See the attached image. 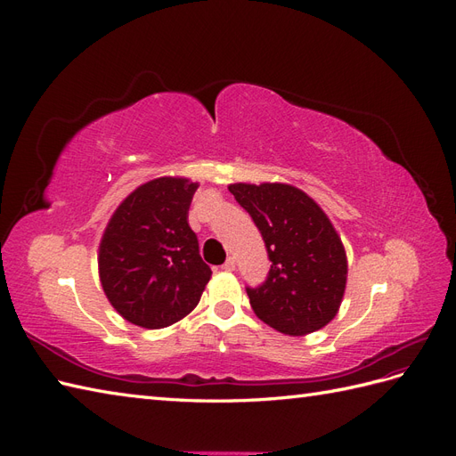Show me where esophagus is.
<instances>
[{
    "label": "esophagus",
    "instance_id": "34e87169",
    "mask_svg": "<svg viewBox=\"0 0 456 456\" xmlns=\"http://www.w3.org/2000/svg\"><path fill=\"white\" fill-rule=\"evenodd\" d=\"M223 270H226V272H233V270H236V260H233L232 256L224 262V265H223Z\"/></svg>",
    "mask_w": 456,
    "mask_h": 456
}]
</instances>
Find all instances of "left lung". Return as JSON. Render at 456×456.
<instances>
[{
    "mask_svg": "<svg viewBox=\"0 0 456 456\" xmlns=\"http://www.w3.org/2000/svg\"><path fill=\"white\" fill-rule=\"evenodd\" d=\"M266 243L272 266L260 287H247L258 320L305 337L338 314L348 258L333 223L300 188L281 183L230 184Z\"/></svg>",
    "mask_w": 456,
    "mask_h": 456,
    "instance_id": "8db88e82",
    "label": "left lung"
}]
</instances>
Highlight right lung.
Returning <instances> with one entry per match:
<instances>
[{
	"label": "right lung",
	"instance_id": "obj_1",
	"mask_svg": "<svg viewBox=\"0 0 456 456\" xmlns=\"http://www.w3.org/2000/svg\"><path fill=\"white\" fill-rule=\"evenodd\" d=\"M198 186L184 176L154 178L133 190L110 218L99 245V275L123 320L163 329L198 306L213 273L188 224Z\"/></svg>",
	"mask_w": 456,
	"mask_h": 456
}]
</instances>
